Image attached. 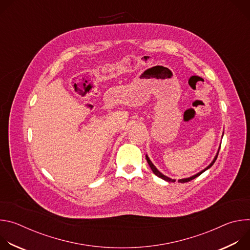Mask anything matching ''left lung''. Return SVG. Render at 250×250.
Returning <instances> with one entry per match:
<instances>
[{
    "instance_id": "8db88e82",
    "label": "left lung",
    "mask_w": 250,
    "mask_h": 250,
    "mask_svg": "<svg viewBox=\"0 0 250 250\" xmlns=\"http://www.w3.org/2000/svg\"><path fill=\"white\" fill-rule=\"evenodd\" d=\"M219 151H220V148H219ZM219 151H218V153H217V155L215 156V158H213V160L211 161V163L207 167V168H205L204 170H202L201 172H199V173H197L196 175H194V176H192V177H189V178H184V179H180V180H178V182H181V183H186V182H189V181H191V180H193V179H195L196 177H198V176H200L203 172H205L206 170H208V168H210L211 166H212V164L215 163V161L217 160V158H218V154H219ZM146 160H147V163H148V165L150 166V168H151V170H152V172L156 175V176H158L159 178H161V179H163V180H165V181H167V182H175L176 180H174V179H171V178H169V177H167V176H165V175H163L160 171H158V169L153 165V163L150 161V159H149V157L147 156V155H146Z\"/></svg>"
}]
</instances>
